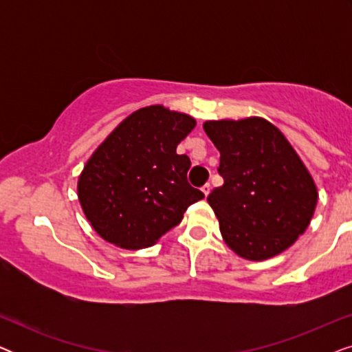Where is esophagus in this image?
I'll return each instance as SVG.
<instances>
[{"mask_svg": "<svg viewBox=\"0 0 352 352\" xmlns=\"http://www.w3.org/2000/svg\"><path fill=\"white\" fill-rule=\"evenodd\" d=\"M210 190H211V186H210V184H205L204 187H201V192H204V195H205V197H208Z\"/></svg>", "mask_w": 352, "mask_h": 352, "instance_id": "34e87169", "label": "esophagus"}]
</instances>
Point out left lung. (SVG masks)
Instances as JSON below:
<instances>
[{
	"instance_id": "obj_1",
	"label": "left lung",
	"mask_w": 352,
	"mask_h": 352,
	"mask_svg": "<svg viewBox=\"0 0 352 352\" xmlns=\"http://www.w3.org/2000/svg\"><path fill=\"white\" fill-rule=\"evenodd\" d=\"M224 184L208 195L228 247L263 261L292 247L309 226L317 187L280 129L259 117L211 120Z\"/></svg>"
}]
</instances>
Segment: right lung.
<instances>
[{
  "label": "right lung",
  "instance_id": "1",
  "mask_svg": "<svg viewBox=\"0 0 352 352\" xmlns=\"http://www.w3.org/2000/svg\"><path fill=\"white\" fill-rule=\"evenodd\" d=\"M194 128L190 115L148 105L96 148L78 177V200L100 237L126 250L152 247L204 199L187 182L189 157L176 153Z\"/></svg>",
  "mask_w": 352,
  "mask_h": 352
}]
</instances>
